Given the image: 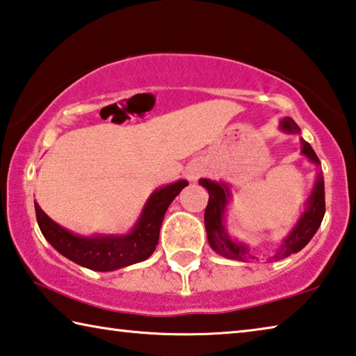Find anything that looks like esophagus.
Returning a JSON list of instances; mask_svg holds the SVG:
<instances>
[{"mask_svg": "<svg viewBox=\"0 0 356 356\" xmlns=\"http://www.w3.org/2000/svg\"><path fill=\"white\" fill-rule=\"evenodd\" d=\"M203 170H205V168H203L200 162H192V164L188 167L189 179H197L203 173Z\"/></svg>", "mask_w": 356, "mask_h": 356, "instance_id": "1", "label": "esophagus"}]
</instances>
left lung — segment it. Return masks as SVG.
<instances>
[{"label": "left lung", "instance_id": "obj_1", "mask_svg": "<svg viewBox=\"0 0 356 356\" xmlns=\"http://www.w3.org/2000/svg\"><path fill=\"white\" fill-rule=\"evenodd\" d=\"M281 129L290 134H300V127L290 116H285L281 123ZM301 153L309 157L312 162L320 164L316 151L307 142L302 140V149ZM203 188H207L209 199L208 205L205 209V229L208 235L209 246H211L219 255H222L225 259L230 260H241L244 261L249 257L248 249L236 244L235 241L230 240V236L227 235L222 225V214L229 200V189L225 188V184L214 183L211 179H200L199 181ZM325 216V184L323 177L318 175L317 183L314 186V191L309 197V203H307V209L302 214L300 222L296 224L292 233L287 236V240L282 244L281 250H279L276 259L289 257L290 254L298 252L307 243L311 241V238L316 235L320 224H322Z\"/></svg>", "mask_w": 356, "mask_h": 356}]
</instances>
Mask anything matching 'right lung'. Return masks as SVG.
<instances>
[{"label":"right lung","mask_w":356,"mask_h":356,"mask_svg":"<svg viewBox=\"0 0 356 356\" xmlns=\"http://www.w3.org/2000/svg\"><path fill=\"white\" fill-rule=\"evenodd\" d=\"M186 186L188 181L181 179L156 191L149 197L136 229L126 236L83 238L72 235L47 216L38 203H34V208L40 232L58 252L90 270L112 271L147 260L154 252L167 208Z\"/></svg>","instance_id":"1"}]
</instances>
